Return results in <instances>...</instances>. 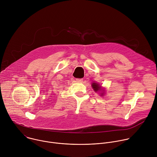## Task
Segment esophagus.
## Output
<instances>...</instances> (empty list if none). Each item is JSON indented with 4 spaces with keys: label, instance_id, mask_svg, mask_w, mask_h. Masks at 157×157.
I'll return each mask as SVG.
<instances>
[{
    "label": "esophagus",
    "instance_id": "esophagus-1",
    "mask_svg": "<svg viewBox=\"0 0 157 157\" xmlns=\"http://www.w3.org/2000/svg\"><path fill=\"white\" fill-rule=\"evenodd\" d=\"M76 81L78 82H82L83 81V79H80V78H77L76 79Z\"/></svg>",
    "mask_w": 157,
    "mask_h": 157
}]
</instances>
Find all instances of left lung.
Returning a JSON list of instances; mask_svg holds the SVG:
<instances>
[{"instance_id": "1", "label": "left lung", "mask_w": 157, "mask_h": 157, "mask_svg": "<svg viewBox=\"0 0 157 157\" xmlns=\"http://www.w3.org/2000/svg\"><path fill=\"white\" fill-rule=\"evenodd\" d=\"M92 88L94 89V91H95V92H98V91H101L102 92H101V94H100V95H101V96H102V95H104V94H103L104 92H104V90L102 89L101 86H100L98 83L93 82V83L92 84Z\"/></svg>"}]
</instances>
